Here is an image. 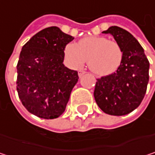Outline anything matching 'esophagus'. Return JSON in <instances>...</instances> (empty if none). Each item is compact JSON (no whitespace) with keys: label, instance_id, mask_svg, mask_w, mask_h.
<instances>
[{"label":"esophagus","instance_id":"1","mask_svg":"<svg viewBox=\"0 0 155 155\" xmlns=\"http://www.w3.org/2000/svg\"><path fill=\"white\" fill-rule=\"evenodd\" d=\"M85 73H86L85 71H83V70H80V71H79V73H78V74H79V76H80V77H81L83 74H85Z\"/></svg>","mask_w":155,"mask_h":155}]
</instances>
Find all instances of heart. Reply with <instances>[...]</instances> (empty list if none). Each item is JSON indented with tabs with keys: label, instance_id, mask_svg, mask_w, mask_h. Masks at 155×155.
<instances>
[{
	"label": "heart",
	"instance_id": "heart-1",
	"mask_svg": "<svg viewBox=\"0 0 155 155\" xmlns=\"http://www.w3.org/2000/svg\"><path fill=\"white\" fill-rule=\"evenodd\" d=\"M66 63L80 68L86 62L92 73L105 76L116 72L121 64L123 52L120 46L105 37L91 36L81 39L78 44L69 43L64 49Z\"/></svg>",
	"mask_w": 155,
	"mask_h": 155
}]
</instances>
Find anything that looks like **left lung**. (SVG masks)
<instances>
[{
	"instance_id": "obj_1",
	"label": "left lung",
	"mask_w": 155,
	"mask_h": 155,
	"mask_svg": "<svg viewBox=\"0 0 155 155\" xmlns=\"http://www.w3.org/2000/svg\"><path fill=\"white\" fill-rule=\"evenodd\" d=\"M104 34L113 36L123 52L118 69L97 79L94 98L100 108L112 116H124L142 102L149 81V61L143 48L128 31L112 26Z\"/></svg>"
}]
</instances>
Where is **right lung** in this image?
Returning a JSON list of instances; mask_svg holds the SVG:
<instances>
[{
  "label": "right lung",
  "mask_w": 155,
  "mask_h": 155,
  "mask_svg": "<svg viewBox=\"0 0 155 155\" xmlns=\"http://www.w3.org/2000/svg\"><path fill=\"white\" fill-rule=\"evenodd\" d=\"M74 38L57 27H49L22 47L17 64V91L31 114L53 119L65 110L79 79L77 71L63 64L64 49Z\"/></svg>",
  "instance_id": "1"
}]
</instances>
